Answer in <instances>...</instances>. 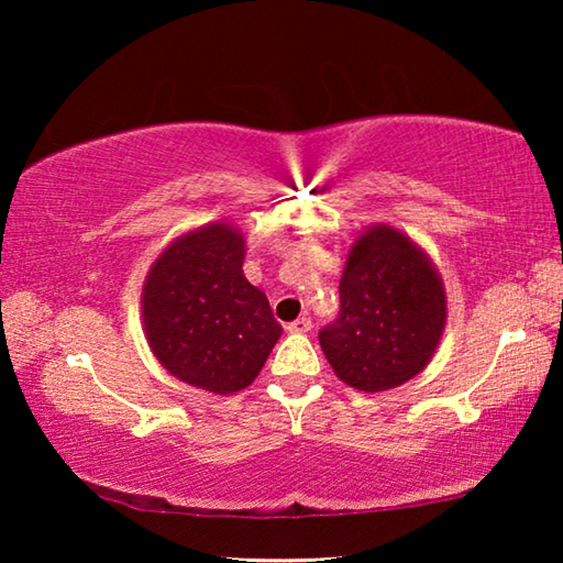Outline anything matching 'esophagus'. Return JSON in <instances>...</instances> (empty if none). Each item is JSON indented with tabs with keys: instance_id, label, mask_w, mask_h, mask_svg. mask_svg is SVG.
<instances>
[{
	"instance_id": "34e87169",
	"label": "esophagus",
	"mask_w": 563,
	"mask_h": 563,
	"mask_svg": "<svg viewBox=\"0 0 563 563\" xmlns=\"http://www.w3.org/2000/svg\"><path fill=\"white\" fill-rule=\"evenodd\" d=\"M310 328H312V320L310 318H298V320L288 322V330L290 332H308Z\"/></svg>"
}]
</instances>
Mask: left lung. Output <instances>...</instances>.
<instances>
[{
    "instance_id": "8db88e82",
    "label": "left lung",
    "mask_w": 563,
    "mask_h": 563,
    "mask_svg": "<svg viewBox=\"0 0 563 563\" xmlns=\"http://www.w3.org/2000/svg\"><path fill=\"white\" fill-rule=\"evenodd\" d=\"M444 320V288L430 258L395 228L375 225L352 247L340 312L318 338L342 383L383 393L422 373Z\"/></svg>"
}]
</instances>
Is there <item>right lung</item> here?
Returning <instances> with one entry per match:
<instances>
[{"instance_id":"1","label":"right lung","mask_w":563,"mask_h":563,"mask_svg":"<svg viewBox=\"0 0 563 563\" xmlns=\"http://www.w3.org/2000/svg\"><path fill=\"white\" fill-rule=\"evenodd\" d=\"M243 255L235 228H198L161 253L144 288V328L161 365L216 395L251 385L283 332L265 292L245 280Z\"/></svg>"}]
</instances>
